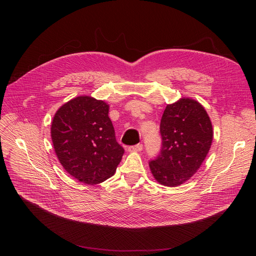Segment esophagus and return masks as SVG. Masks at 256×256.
<instances>
[{"instance_id":"1","label":"esophagus","mask_w":256,"mask_h":256,"mask_svg":"<svg viewBox=\"0 0 256 256\" xmlns=\"http://www.w3.org/2000/svg\"><path fill=\"white\" fill-rule=\"evenodd\" d=\"M142 150V144H136L134 146H130L128 147L130 152H140Z\"/></svg>"}]
</instances>
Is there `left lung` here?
Here are the masks:
<instances>
[{"label": "left lung", "instance_id": "8db88e82", "mask_svg": "<svg viewBox=\"0 0 256 256\" xmlns=\"http://www.w3.org/2000/svg\"><path fill=\"white\" fill-rule=\"evenodd\" d=\"M162 147L149 162L154 178L165 186H178L188 180L206 159L212 140V126L204 106L181 98L168 104L160 124Z\"/></svg>", "mask_w": 256, "mask_h": 256}]
</instances>
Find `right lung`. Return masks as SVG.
<instances>
[{
	"label": "right lung",
	"instance_id": "right-lung-1",
	"mask_svg": "<svg viewBox=\"0 0 256 256\" xmlns=\"http://www.w3.org/2000/svg\"><path fill=\"white\" fill-rule=\"evenodd\" d=\"M108 112L104 101L79 96L60 106L52 120L50 134L60 163L86 184L112 177L124 153Z\"/></svg>",
	"mask_w": 256,
	"mask_h": 256
}]
</instances>
